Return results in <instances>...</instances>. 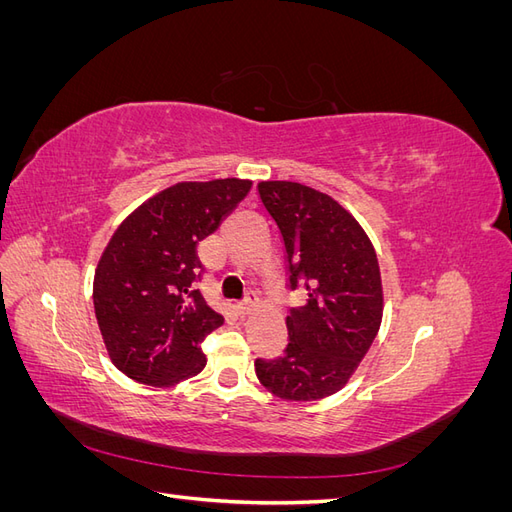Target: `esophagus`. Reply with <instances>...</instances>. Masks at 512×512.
I'll list each match as a JSON object with an SVG mask.
<instances>
[{
	"mask_svg": "<svg viewBox=\"0 0 512 512\" xmlns=\"http://www.w3.org/2000/svg\"><path fill=\"white\" fill-rule=\"evenodd\" d=\"M254 301H256V299H254V294H250V297L245 299V303H241V305H239L241 312H243V314H250L252 309H254Z\"/></svg>",
	"mask_w": 512,
	"mask_h": 512,
	"instance_id": "1",
	"label": "esophagus"
}]
</instances>
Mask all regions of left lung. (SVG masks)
Here are the masks:
<instances>
[{
    "label": "left lung",
    "mask_w": 512,
    "mask_h": 512,
    "mask_svg": "<svg viewBox=\"0 0 512 512\" xmlns=\"http://www.w3.org/2000/svg\"><path fill=\"white\" fill-rule=\"evenodd\" d=\"M258 194L282 232L290 286L305 282L307 299L286 316V354L258 359L256 376L280 399H324L344 389L378 335V256L363 226L329 194L294 181H260Z\"/></svg>",
    "instance_id": "8db88e82"
}]
</instances>
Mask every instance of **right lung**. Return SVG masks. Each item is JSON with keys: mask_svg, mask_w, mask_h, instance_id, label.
<instances>
[{"mask_svg": "<svg viewBox=\"0 0 512 512\" xmlns=\"http://www.w3.org/2000/svg\"><path fill=\"white\" fill-rule=\"evenodd\" d=\"M252 181H183L151 196L119 224L94 275V309L113 365L149 386L198 376L200 344L224 318L205 303L196 245L235 209Z\"/></svg>", "mask_w": 512, "mask_h": 512, "instance_id": "right-lung-1", "label": "right lung"}]
</instances>
